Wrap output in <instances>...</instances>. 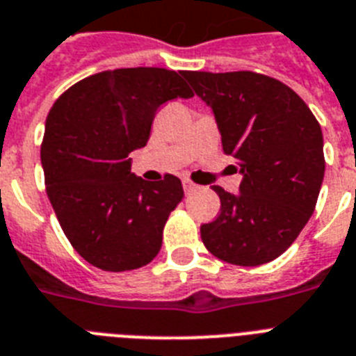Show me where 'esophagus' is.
Listing matches in <instances>:
<instances>
[{"mask_svg":"<svg viewBox=\"0 0 356 356\" xmlns=\"http://www.w3.org/2000/svg\"><path fill=\"white\" fill-rule=\"evenodd\" d=\"M183 186H184V192L186 193H192V192H195L197 188V184L195 183H192V181H190V179H184L183 181Z\"/></svg>","mask_w":356,"mask_h":356,"instance_id":"esophagus-1","label":"esophagus"}]
</instances>
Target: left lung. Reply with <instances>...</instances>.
<instances>
[{"mask_svg":"<svg viewBox=\"0 0 356 356\" xmlns=\"http://www.w3.org/2000/svg\"><path fill=\"white\" fill-rule=\"evenodd\" d=\"M213 112L222 150L238 163V193L213 190L220 213L202 224L208 252L261 266L293 244L324 181V139L312 110L284 83L255 72H183Z\"/></svg>","mask_w":356,"mask_h":356,"instance_id":"8db88e82","label":"left lung"}]
</instances>
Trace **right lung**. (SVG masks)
Masks as SVG:
<instances>
[{"label":"right lung","instance_id":"obj_1","mask_svg":"<svg viewBox=\"0 0 356 356\" xmlns=\"http://www.w3.org/2000/svg\"><path fill=\"white\" fill-rule=\"evenodd\" d=\"M183 72L118 68L86 77L54 103L41 164L50 204L86 262L128 271L155 259L170 211L183 201L175 175L148 183L130 154L146 146L161 104L190 99Z\"/></svg>","mask_w":356,"mask_h":356}]
</instances>
